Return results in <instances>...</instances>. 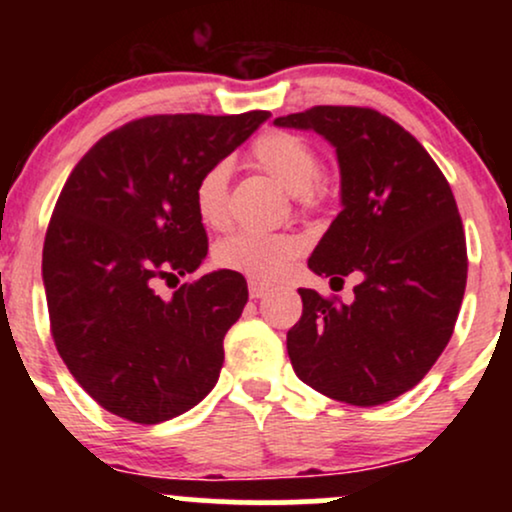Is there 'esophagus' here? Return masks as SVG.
Segmentation results:
<instances>
[{
	"instance_id": "esophagus-1",
	"label": "esophagus",
	"mask_w": 512,
	"mask_h": 512,
	"mask_svg": "<svg viewBox=\"0 0 512 512\" xmlns=\"http://www.w3.org/2000/svg\"><path fill=\"white\" fill-rule=\"evenodd\" d=\"M248 289H250V298H262L269 293V286L262 284V281H250Z\"/></svg>"
}]
</instances>
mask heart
I'll use <instances>...</instances> for the list:
<instances>
[{
    "label": "heart",
    "mask_w": 512,
    "mask_h": 512,
    "mask_svg": "<svg viewBox=\"0 0 512 512\" xmlns=\"http://www.w3.org/2000/svg\"><path fill=\"white\" fill-rule=\"evenodd\" d=\"M257 168L272 175L276 182L305 207H313L325 197L327 187L320 175V154L301 134L272 129L264 132L250 149ZM228 182L231 166L216 161L199 175L195 185V211L207 228L221 231L228 226ZM305 252V240L296 233L238 231L221 240L214 250V262L221 269L250 276L252 281H276L293 269Z\"/></svg>",
    "instance_id": "heart-1"
}]
</instances>
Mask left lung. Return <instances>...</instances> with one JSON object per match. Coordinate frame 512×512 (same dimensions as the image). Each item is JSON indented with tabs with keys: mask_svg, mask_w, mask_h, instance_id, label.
I'll return each mask as SVG.
<instances>
[{
	"mask_svg": "<svg viewBox=\"0 0 512 512\" xmlns=\"http://www.w3.org/2000/svg\"><path fill=\"white\" fill-rule=\"evenodd\" d=\"M274 125L313 129L337 149L342 211L308 267L332 281L361 276L351 303L298 289L291 366L337 402H390L421 383L460 313L467 243L448 180L407 129L373 108L315 105Z\"/></svg>",
	"mask_w": 512,
	"mask_h": 512,
	"instance_id": "left-lung-1",
	"label": "left lung"
}]
</instances>
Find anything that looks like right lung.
Segmentation results:
<instances>
[{
	"label": "right lung",
	"instance_id": "right-lung-1",
	"mask_svg": "<svg viewBox=\"0 0 512 512\" xmlns=\"http://www.w3.org/2000/svg\"><path fill=\"white\" fill-rule=\"evenodd\" d=\"M267 117H139L98 139L64 182L43 248L50 332L76 383L110 414L161 424L219 380L223 337L248 303L243 274L219 269L170 298L156 286L207 257L199 175Z\"/></svg>",
	"mask_w": 512,
	"mask_h": 512
}]
</instances>
